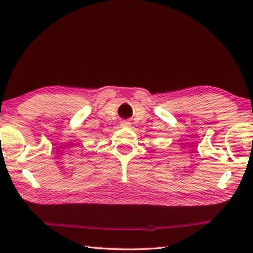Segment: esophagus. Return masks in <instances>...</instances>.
I'll use <instances>...</instances> for the list:
<instances>
[{
    "label": "esophagus",
    "instance_id": "34e87169",
    "mask_svg": "<svg viewBox=\"0 0 253 253\" xmlns=\"http://www.w3.org/2000/svg\"><path fill=\"white\" fill-rule=\"evenodd\" d=\"M121 125H122L123 127H129V126L131 125V123L128 122V121H122V122H121Z\"/></svg>",
    "mask_w": 253,
    "mask_h": 253
}]
</instances>
